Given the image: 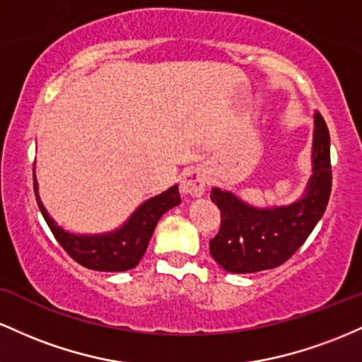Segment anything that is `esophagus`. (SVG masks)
Here are the masks:
<instances>
[{"mask_svg": "<svg viewBox=\"0 0 362 362\" xmlns=\"http://www.w3.org/2000/svg\"><path fill=\"white\" fill-rule=\"evenodd\" d=\"M206 188V176L200 168H192L186 170L181 177V192L189 197H202Z\"/></svg>", "mask_w": 362, "mask_h": 362, "instance_id": "34e87169", "label": "esophagus"}]
</instances>
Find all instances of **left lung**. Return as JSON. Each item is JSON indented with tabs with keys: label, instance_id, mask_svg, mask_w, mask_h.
Segmentation results:
<instances>
[{
	"label": "left lung",
	"instance_id": "8db88e82",
	"mask_svg": "<svg viewBox=\"0 0 362 362\" xmlns=\"http://www.w3.org/2000/svg\"><path fill=\"white\" fill-rule=\"evenodd\" d=\"M332 192L330 133L320 112L315 115L313 176L299 202L279 209H253L229 192L212 189L221 210V229L210 239V255L233 274H251L282 265L304 245L318 224Z\"/></svg>",
	"mask_w": 362,
	"mask_h": 362
}]
</instances>
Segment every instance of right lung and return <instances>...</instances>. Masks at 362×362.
<instances>
[{
  "label": "right lung",
  "mask_w": 362,
  "mask_h": 362,
  "mask_svg": "<svg viewBox=\"0 0 362 362\" xmlns=\"http://www.w3.org/2000/svg\"><path fill=\"white\" fill-rule=\"evenodd\" d=\"M34 192L40 212L61 247L85 269L100 272H124L136 267L147 251L148 241L159 218L181 202L180 189L177 186H173L168 192L150 198L144 205L138 206L132 218L116 233L103 235H75L64 233L47 215L46 209L39 200L35 174Z\"/></svg>",
  "instance_id": "obj_1"
}]
</instances>
